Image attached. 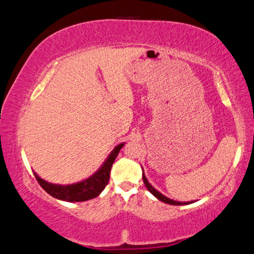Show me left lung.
Instances as JSON below:
<instances>
[{"label":"left lung","mask_w":254,"mask_h":254,"mask_svg":"<svg viewBox=\"0 0 254 254\" xmlns=\"http://www.w3.org/2000/svg\"><path fill=\"white\" fill-rule=\"evenodd\" d=\"M143 182H144V184H145L146 189L150 190V193L153 194L154 196L158 198V200L165 202V203H167V204H173V205H186V204L193 203V201H190V202H179V201H174V200H171V198L165 196V195L160 193L159 190H155L154 187L150 184L149 181H147L146 177H145V174H144V170H143Z\"/></svg>","instance_id":"left-lung-1"}]
</instances>
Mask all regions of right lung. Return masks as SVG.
<instances>
[{
	"instance_id": "add662e5",
	"label": "right lung",
	"mask_w": 254,
	"mask_h": 254,
	"mask_svg": "<svg viewBox=\"0 0 254 254\" xmlns=\"http://www.w3.org/2000/svg\"><path fill=\"white\" fill-rule=\"evenodd\" d=\"M125 145V143H120L117 145L109 157L105 159L103 165L97 169L92 176L84 179V181L75 183V184L70 185H58L52 184L42 179L36 173H34L37 182L44 189L45 192H48L53 197L58 200L67 201V202H83L91 200L99 196L101 192L108 185L109 178H110L111 167L114 165L115 160L118 155L119 151Z\"/></svg>"
}]
</instances>
